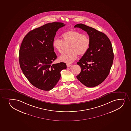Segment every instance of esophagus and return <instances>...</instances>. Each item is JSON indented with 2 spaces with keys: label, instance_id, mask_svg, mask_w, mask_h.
Masks as SVG:
<instances>
[{
  "label": "esophagus",
  "instance_id": "1",
  "mask_svg": "<svg viewBox=\"0 0 131 131\" xmlns=\"http://www.w3.org/2000/svg\"><path fill=\"white\" fill-rule=\"evenodd\" d=\"M71 66V65L70 64H68V63H67V66L68 68H69V67H70Z\"/></svg>",
  "mask_w": 131,
  "mask_h": 131
}]
</instances>
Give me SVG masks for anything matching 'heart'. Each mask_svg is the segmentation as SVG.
I'll list each match as a JSON object with an SVG mask.
<instances>
[{"label": "heart", "mask_w": 131, "mask_h": 131, "mask_svg": "<svg viewBox=\"0 0 131 131\" xmlns=\"http://www.w3.org/2000/svg\"><path fill=\"white\" fill-rule=\"evenodd\" d=\"M61 38L62 40L59 39H54L52 46L54 50L60 54H62L66 47H69L70 52L59 57L60 61L66 63H71L74 62L77 58L78 54L80 56L85 54L91 44L90 37L75 30L65 32L62 34Z\"/></svg>", "instance_id": "b5f03b06"}]
</instances>
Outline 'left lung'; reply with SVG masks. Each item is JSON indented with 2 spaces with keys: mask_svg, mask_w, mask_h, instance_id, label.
<instances>
[{
  "mask_svg": "<svg viewBox=\"0 0 131 131\" xmlns=\"http://www.w3.org/2000/svg\"><path fill=\"white\" fill-rule=\"evenodd\" d=\"M74 27L86 31L91 40L88 51L77 63L81 69L77 78L86 87H95L103 82L109 74L114 59L112 43L105 34L94 28L82 24Z\"/></svg>",
  "mask_w": 131,
  "mask_h": 131,
  "instance_id": "1",
  "label": "left lung"
}]
</instances>
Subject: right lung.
<instances>
[{
  "label": "right lung",
  "instance_id": "right-lung-1",
  "mask_svg": "<svg viewBox=\"0 0 131 131\" xmlns=\"http://www.w3.org/2000/svg\"><path fill=\"white\" fill-rule=\"evenodd\" d=\"M53 22L29 31L24 37L19 50V62L23 74L32 85L40 90L52 89L67 68L63 62L52 64L57 59L52 46L56 32L64 26Z\"/></svg>",
  "mask_w": 131,
  "mask_h": 131
}]
</instances>
